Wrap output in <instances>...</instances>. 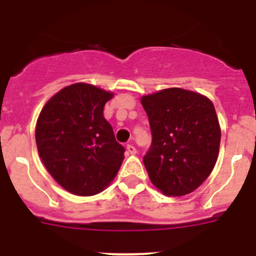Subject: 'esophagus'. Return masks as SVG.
Segmentation results:
<instances>
[{
	"label": "esophagus",
	"mask_w": 256,
	"mask_h": 256,
	"mask_svg": "<svg viewBox=\"0 0 256 256\" xmlns=\"http://www.w3.org/2000/svg\"><path fill=\"white\" fill-rule=\"evenodd\" d=\"M126 152L130 154V155H134V154L137 152V150H136V148L133 144H126Z\"/></svg>",
	"instance_id": "34e87169"
}]
</instances>
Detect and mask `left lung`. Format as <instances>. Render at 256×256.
<instances>
[{
  "mask_svg": "<svg viewBox=\"0 0 256 256\" xmlns=\"http://www.w3.org/2000/svg\"><path fill=\"white\" fill-rule=\"evenodd\" d=\"M152 141L144 156L156 188L166 196L195 191L218 159L220 126L208 97L182 88H168L141 98Z\"/></svg>",
  "mask_w": 256,
  "mask_h": 256,
  "instance_id": "obj_1",
  "label": "left lung"
}]
</instances>
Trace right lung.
<instances>
[{
    "label": "right lung",
    "instance_id": "obj_1",
    "mask_svg": "<svg viewBox=\"0 0 256 256\" xmlns=\"http://www.w3.org/2000/svg\"><path fill=\"white\" fill-rule=\"evenodd\" d=\"M114 94L86 83L52 96L37 120L36 142L44 166L60 186L78 196L110 184L124 159L104 106Z\"/></svg>",
    "mask_w": 256,
    "mask_h": 256
}]
</instances>
